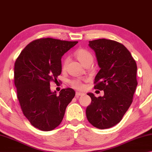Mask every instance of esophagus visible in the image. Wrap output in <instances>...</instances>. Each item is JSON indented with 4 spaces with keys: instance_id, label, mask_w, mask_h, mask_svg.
I'll use <instances>...</instances> for the list:
<instances>
[{
    "instance_id": "1",
    "label": "esophagus",
    "mask_w": 152,
    "mask_h": 152,
    "mask_svg": "<svg viewBox=\"0 0 152 152\" xmlns=\"http://www.w3.org/2000/svg\"><path fill=\"white\" fill-rule=\"evenodd\" d=\"M75 95H76V97H79V96H81V95H83V93H81V92L77 91Z\"/></svg>"
}]
</instances>
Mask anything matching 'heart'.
<instances>
[{
    "mask_svg": "<svg viewBox=\"0 0 152 152\" xmlns=\"http://www.w3.org/2000/svg\"><path fill=\"white\" fill-rule=\"evenodd\" d=\"M75 57L79 61V62L82 64L86 63L89 61H93V56L92 54L88 50L84 49H79L75 52ZM67 59H65L63 63V68H65L66 63H67ZM71 86L77 89H82L83 88V85H82L81 81L79 79H75L71 81Z\"/></svg>",
    "mask_w": 152,
    "mask_h": 152,
    "instance_id": "b5f03b06",
    "label": "heart"
}]
</instances>
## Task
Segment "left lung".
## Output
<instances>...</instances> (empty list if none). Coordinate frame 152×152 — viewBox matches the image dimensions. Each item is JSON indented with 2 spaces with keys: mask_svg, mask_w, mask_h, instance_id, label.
Segmentation results:
<instances>
[{
  "mask_svg": "<svg viewBox=\"0 0 152 152\" xmlns=\"http://www.w3.org/2000/svg\"><path fill=\"white\" fill-rule=\"evenodd\" d=\"M89 46L95 51L100 68L94 88L103 90L104 95L96 97L87 94L91 103L86 116L97 128H110L120 122L133 102L137 86V65L127 48L117 41L99 39L89 41Z\"/></svg>",
  "mask_w": 152,
  "mask_h": 152,
  "instance_id": "obj_1",
  "label": "left lung"
}]
</instances>
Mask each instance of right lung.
<instances>
[{
    "label": "right lung",
    "instance_id": "obj_1",
    "mask_svg": "<svg viewBox=\"0 0 152 152\" xmlns=\"http://www.w3.org/2000/svg\"><path fill=\"white\" fill-rule=\"evenodd\" d=\"M77 41L37 39L24 49L15 63V85L23 113L32 126L50 131L62 121L66 106L75 95L71 88L59 95L50 89L61 73V57Z\"/></svg>",
    "mask_w": 152,
    "mask_h": 152
}]
</instances>
